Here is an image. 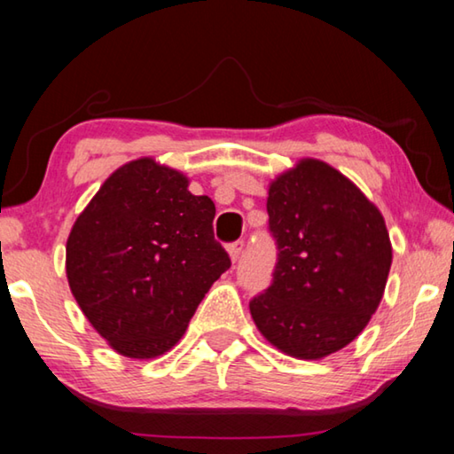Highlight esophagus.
<instances>
[{"mask_svg":"<svg viewBox=\"0 0 454 454\" xmlns=\"http://www.w3.org/2000/svg\"><path fill=\"white\" fill-rule=\"evenodd\" d=\"M242 248H244V242L242 240H238V242L228 246V254H230V260H232V262H236V260L240 258Z\"/></svg>","mask_w":454,"mask_h":454,"instance_id":"1","label":"esophagus"}]
</instances>
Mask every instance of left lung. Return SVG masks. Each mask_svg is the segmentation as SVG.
Segmentation results:
<instances>
[{
	"instance_id": "left-lung-1",
	"label": "left lung",
	"mask_w": 454,
	"mask_h": 454,
	"mask_svg": "<svg viewBox=\"0 0 454 454\" xmlns=\"http://www.w3.org/2000/svg\"><path fill=\"white\" fill-rule=\"evenodd\" d=\"M278 244L272 284L250 314L272 347L320 360L363 333L382 301L393 244L380 210L326 162L302 158L268 184Z\"/></svg>"
}]
</instances>
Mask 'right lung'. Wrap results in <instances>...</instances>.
Returning <instances> with one entry per match:
<instances>
[{"label": "right lung", "mask_w": 454, "mask_h": 454, "mask_svg": "<svg viewBox=\"0 0 454 454\" xmlns=\"http://www.w3.org/2000/svg\"><path fill=\"white\" fill-rule=\"evenodd\" d=\"M180 170L144 156L107 176L75 218L66 276L96 333L134 360L178 344L206 292L230 268L216 208Z\"/></svg>", "instance_id": "1"}]
</instances>
